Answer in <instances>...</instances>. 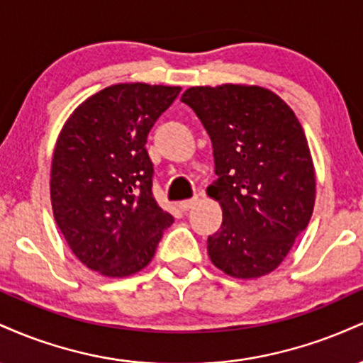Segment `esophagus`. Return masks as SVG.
Returning <instances> with one entry per match:
<instances>
[{
	"label": "esophagus",
	"instance_id": "1",
	"mask_svg": "<svg viewBox=\"0 0 363 363\" xmlns=\"http://www.w3.org/2000/svg\"><path fill=\"white\" fill-rule=\"evenodd\" d=\"M196 203H198V198H193V199H186V201H181L177 206H179V210L189 211V210H193Z\"/></svg>",
	"mask_w": 363,
	"mask_h": 363
}]
</instances>
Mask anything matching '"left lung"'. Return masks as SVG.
<instances>
[{
  "label": "left lung",
  "instance_id": "8db88e82",
  "mask_svg": "<svg viewBox=\"0 0 363 363\" xmlns=\"http://www.w3.org/2000/svg\"><path fill=\"white\" fill-rule=\"evenodd\" d=\"M181 101L213 145L216 179L206 193L223 222L208 237V256L239 280L274 272L314 211L315 170L302 124L281 97L257 85L191 86Z\"/></svg>",
  "mask_w": 363,
  "mask_h": 363
}]
</instances>
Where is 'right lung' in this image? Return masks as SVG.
<instances>
[{"label": "right lung", "instance_id": "right-lung-1", "mask_svg": "<svg viewBox=\"0 0 363 363\" xmlns=\"http://www.w3.org/2000/svg\"><path fill=\"white\" fill-rule=\"evenodd\" d=\"M181 86L118 83L74 109L51 162L54 220L74 256L102 277L150 264L174 222L153 198L147 136Z\"/></svg>", "mask_w": 363, "mask_h": 363}]
</instances>
